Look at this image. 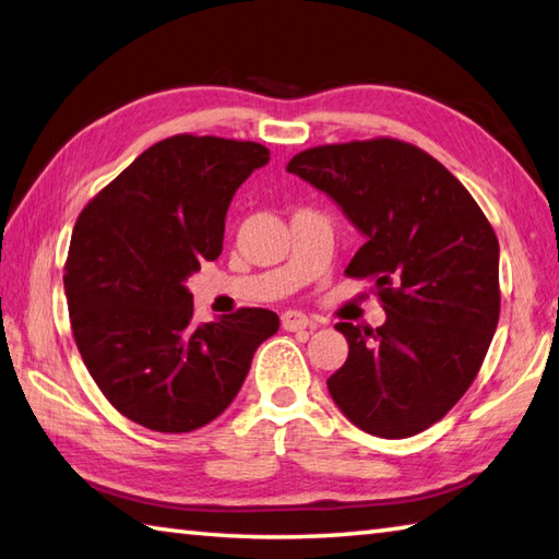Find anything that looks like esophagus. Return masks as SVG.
<instances>
[{"mask_svg":"<svg viewBox=\"0 0 559 559\" xmlns=\"http://www.w3.org/2000/svg\"><path fill=\"white\" fill-rule=\"evenodd\" d=\"M281 324H283V329H286V331H302V329H307V326H312L310 317L298 312V310L283 312V314H281Z\"/></svg>","mask_w":559,"mask_h":559,"instance_id":"34e87169","label":"esophagus"}]
</instances>
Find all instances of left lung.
I'll list each match as a JSON object with an SVG mask.
<instances>
[{"label": "left lung", "instance_id": "1", "mask_svg": "<svg viewBox=\"0 0 559 559\" xmlns=\"http://www.w3.org/2000/svg\"><path fill=\"white\" fill-rule=\"evenodd\" d=\"M288 173L322 189L365 235L346 269L374 283L382 326L336 329L348 360L329 394L360 430L401 439L442 420L476 379L500 322V242L454 175L408 141L300 151Z\"/></svg>", "mask_w": 559, "mask_h": 559}]
</instances>
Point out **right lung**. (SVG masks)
<instances>
[{
    "label": "right lung",
    "mask_w": 559,
    "mask_h": 559,
    "mask_svg": "<svg viewBox=\"0 0 559 559\" xmlns=\"http://www.w3.org/2000/svg\"><path fill=\"white\" fill-rule=\"evenodd\" d=\"M269 163L254 141L175 134L79 213L64 264L71 334L103 396L156 432H192L230 406L278 314L242 307L197 326L185 281L223 249L225 213Z\"/></svg>",
    "instance_id": "1"
}]
</instances>
